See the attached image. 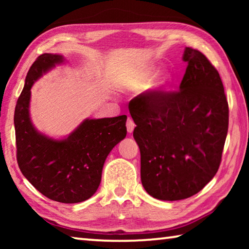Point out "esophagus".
I'll use <instances>...</instances> for the list:
<instances>
[{"instance_id":"34e87169","label":"esophagus","mask_w":249,"mask_h":249,"mask_svg":"<svg viewBox=\"0 0 249 249\" xmlns=\"http://www.w3.org/2000/svg\"><path fill=\"white\" fill-rule=\"evenodd\" d=\"M126 127H127L128 133H133V130L135 128V123H134V121L130 119V117H128L127 121H126Z\"/></svg>"}]
</instances>
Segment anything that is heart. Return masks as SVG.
<instances>
[{"label": "heart", "mask_w": 249, "mask_h": 249, "mask_svg": "<svg viewBox=\"0 0 249 249\" xmlns=\"http://www.w3.org/2000/svg\"><path fill=\"white\" fill-rule=\"evenodd\" d=\"M154 74L155 69L153 67H146V68L140 69L128 79L127 86L129 89H142V88L148 86L154 78ZM168 81H169V77L166 73L160 74L153 82V87L155 89H162L163 87L167 86Z\"/></svg>", "instance_id": "obj_1"}]
</instances>
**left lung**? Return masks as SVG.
Here are the masks:
<instances>
[{
    "label": "left lung",
    "mask_w": 249,
    "mask_h": 249,
    "mask_svg": "<svg viewBox=\"0 0 249 249\" xmlns=\"http://www.w3.org/2000/svg\"><path fill=\"white\" fill-rule=\"evenodd\" d=\"M179 91L153 90L133 99L129 113L148 195L177 201L196 195L218 170L229 129V103L220 73L187 47Z\"/></svg>",
    "instance_id": "8db88e82"
}]
</instances>
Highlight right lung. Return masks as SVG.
<instances>
[{
    "instance_id": "right-lung-1",
    "label": "right lung",
    "mask_w": 249,
    "mask_h": 249,
    "mask_svg": "<svg viewBox=\"0 0 249 249\" xmlns=\"http://www.w3.org/2000/svg\"><path fill=\"white\" fill-rule=\"evenodd\" d=\"M64 58L43 53L29 68L15 107L16 159L22 174L41 195L61 203L86 201L98 190L105 159L126 136V115L86 120L68 138L39 134L29 119L33 83Z\"/></svg>"
}]
</instances>
